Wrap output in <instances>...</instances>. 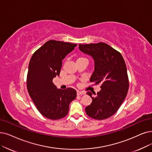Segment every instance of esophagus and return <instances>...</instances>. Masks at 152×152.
<instances>
[{"mask_svg": "<svg viewBox=\"0 0 152 152\" xmlns=\"http://www.w3.org/2000/svg\"><path fill=\"white\" fill-rule=\"evenodd\" d=\"M77 95H82L86 94V93H85L84 92H81V91L78 90L77 92Z\"/></svg>", "mask_w": 152, "mask_h": 152, "instance_id": "obj_1", "label": "esophagus"}]
</instances>
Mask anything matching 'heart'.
<instances>
[{
  "label": "heart",
  "instance_id": "b5f03b06",
  "mask_svg": "<svg viewBox=\"0 0 152 152\" xmlns=\"http://www.w3.org/2000/svg\"><path fill=\"white\" fill-rule=\"evenodd\" d=\"M82 58H83V57H79V58H77V60H79V59H82Z\"/></svg>",
  "mask_w": 152,
  "mask_h": 152
}]
</instances>
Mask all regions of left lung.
I'll use <instances>...</instances> for the list:
<instances>
[{"mask_svg":"<svg viewBox=\"0 0 152 152\" xmlns=\"http://www.w3.org/2000/svg\"><path fill=\"white\" fill-rule=\"evenodd\" d=\"M79 49L92 56L94 72L90 81L100 84V92L88 94L92 102L86 108L88 116L104 120L112 116L122 105L128 93L129 81L124 59L121 53L105 43L79 44Z\"/></svg>","mask_w":152,"mask_h":152,"instance_id":"8db88e82","label":"left lung"}]
</instances>
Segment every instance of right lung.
<instances>
[{
    "label": "right lung",
    "instance_id": "right-lung-1",
    "mask_svg": "<svg viewBox=\"0 0 152 152\" xmlns=\"http://www.w3.org/2000/svg\"><path fill=\"white\" fill-rule=\"evenodd\" d=\"M77 45L48 40L34 53L30 60L27 77L28 92L39 112L47 118L65 117L70 102L76 98L75 89H58L52 80L60 75L62 60Z\"/></svg>",
    "mask_w": 152,
    "mask_h": 152
}]
</instances>
